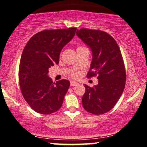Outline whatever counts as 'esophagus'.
I'll list each match as a JSON object with an SVG mask.
<instances>
[{
    "label": "esophagus",
    "mask_w": 147,
    "mask_h": 147,
    "mask_svg": "<svg viewBox=\"0 0 147 147\" xmlns=\"http://www.w3.org/2000/svg\"><path fill=\"white\" fill-rule=\"evenodd\" d=\"M78 84H79L78 82H75V81H71V82H70V85H71L72 86H75L78 85Z\"/></svg>",
    "instance_id": "1"
}]
</instances>
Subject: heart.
<instances>
[{
	"instance_id": "heart-1",
	"label": "heart",
	"mask_w": 147,
	"mask_h": 147,
	"mask_svg": "<svg viewBox=\"0 0 147 147\" xmlns=\"http://www.w3.org/2000/svg\"><path fill=\"white\" fill-rule=\"evenodd\" d=\"M77 75H78V74L77 73H75L73 75V77H77Z\"/></svg>"
}]
</instances>
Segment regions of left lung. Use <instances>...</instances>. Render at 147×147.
Here are the masks:
<instances>
[{"label":"left lung","instance_id":"left-lung-1","mask_svg":"<svg viewBox=\"0 0 147 147\" xmlns=\"http://www.w3.org/2000/svg\"><path fill=\"white\" fill-rule=\"evenodd\" d=\"M77 36L92 52V62L87 77L97 75L98 84H84L86 92L82 105L88 112L102 115L109 112L120 98L126 82V71L122 53L115 40L105 32L82 28Z\"/></svg>","mask_w":147,"mask_h":147}]
</instances>
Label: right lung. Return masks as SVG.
Here are the masks:
<instances>
[{"mask_svg":"<svg viewBox=\"0 0 147 147\" xmlns=\"http://www.w3.org/2000/svg\"><path fill=\"white\" fill-rule=\"evenodd\" d=\"M76 28L47 30L36 33L25 46L20 61L18 78L21 90L34 111L48 115L61 107L70 82H52L49 68L59 61L61 51L72 40Z\"/></svg>","mask_w":147,"mask_h":147,"instance_id":"add662e5","label":"right lung"}]
</instances>
